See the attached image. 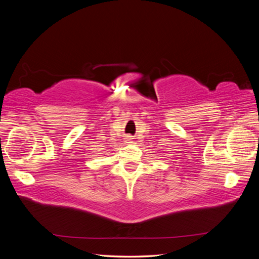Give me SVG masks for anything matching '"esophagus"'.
Listing matches in <instances>:
<instances>
[{
    "label": "esophagus",
    "mask_w": 259,
    "mask_h": 259,
    "mask_svg": "<svg viewBox=\"0 0 259 259\" xmlns=\"http://www.w3.org/2000/svg\"><path fill=\"white\" fill-rule=\"evenodd\" d=\"M127 140H128V142H132V138H131V137H127Z\"/></svg>",
    "instance_id": "obj_1"
}]
</instances>
